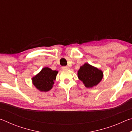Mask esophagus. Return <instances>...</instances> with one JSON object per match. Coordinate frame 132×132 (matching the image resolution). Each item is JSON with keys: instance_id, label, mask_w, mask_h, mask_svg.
I'll return each mask as SVG.
<instances>
[{"instance_id": "obj_1", "label": "esophagus", "mask_w": 132, "mask_h": 132, "mask_svg": "<svg viewBox=\"0 0 132 132\" xmlns=\"http://www.w3.org/2000/svg\"><path fill=\"white\" fill-rule=\"evenodd\" d=\"M62 69H63V70H67V69H69V67L68 66H63L62 67Z\"/></svg>"}]
</instances>
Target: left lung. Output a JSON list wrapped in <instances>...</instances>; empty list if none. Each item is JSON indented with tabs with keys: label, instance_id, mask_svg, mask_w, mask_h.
<instances>
[{
	"label": "left lung",
	"instance_id": "obj_1",
	"mask_svg": "<svg viewBox=\"0 0 132 132\" xmlns=\"http://www.w3.org/2000/svg\"><path fill=\"white\" fill-rule=\"evenodd\" d=\"M77 76L86 87L92 88L101 82L104 75L101 70L86 63L80 66L77 71Z\"/></svg>",
	"mask_w": 132,
	"mask_h": 132
}]
</instances>
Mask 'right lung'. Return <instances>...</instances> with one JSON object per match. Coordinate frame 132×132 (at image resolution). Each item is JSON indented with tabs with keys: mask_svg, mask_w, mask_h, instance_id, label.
I'll return each instance as SVG.
<instances>
[{
	"mask_svg": "<svg viewBox=\"0 0 132 132\" xmlns=\"http://www.w3.org/2000/svg\"><path fill=\"white\" fill-rule=\"evenodd\" d=\"M58 71L45 67L32 78V82L37 90L41 92H47L53 87Z\"/></svg>",
	"mask_w": 132,
	"mask_h": 132,
	"instance_id": "add662e5",
	"label": "right lung"
}]
</instances>
